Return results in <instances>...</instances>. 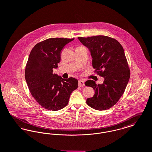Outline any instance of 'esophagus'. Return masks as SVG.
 Here are the masks:
<instances>
[{"label":"esophagus","mask_w":152,"mask_h":152,"mask_svg":"<svg viewBox=\"0 0 152 152\" xmlns=\"http://www.w3.org/2000/svg\"><path fill=\"white\" fill-rule=\"evenodd\" d=\"M84 86V82L83 80L80 79L79 80V87H83Z\"/></svg>","instance_id":"34e87169"}]
</instances>
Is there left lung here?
I'll use <instances>...</instances> for the list:
<instances>
[{"label": "left lung", "mask_w": 152, "mask_h": 152, "mask_svg": "<svg viewBox=\"0 0 152 152\" xmlns=\"http://www.w3.org/2000/svg\"><path fill=\"white\" fill-rule=\"evenodd\" d=\"M87 47L93 58L95 73L103 77L102 84L94 80L85 82L86 86L93 88V97L86 102L93 109L102 111L110 109L123 95L130 78V69L122 46L113 38L105 35L78 37Z\"/></svg>", "instance_id": "obj_1"}]
</instances>
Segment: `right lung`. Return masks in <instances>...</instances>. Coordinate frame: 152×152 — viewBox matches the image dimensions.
I'll return each instance as SVG.
<instances>
[{
  "label": "right lung",
  "mask_w": 152,
  "mask_h": 152,
  "mask_svg": "<svg viewBox=\"0 0 152 152\" xmlns=\"http://www.w3.org/2000/svg\"><path fill=\"white\" fill-rule=\"evenodd\" d=\"M73 39L48 38L37 43L30 53L25 79L34 99L47 110L55 111L66 107L70 94L78 87L77 79H63L53 73L58 67L64 47Z\"/></svg>",
  "instance_id": "right-lung-1"
}]
</instances>
